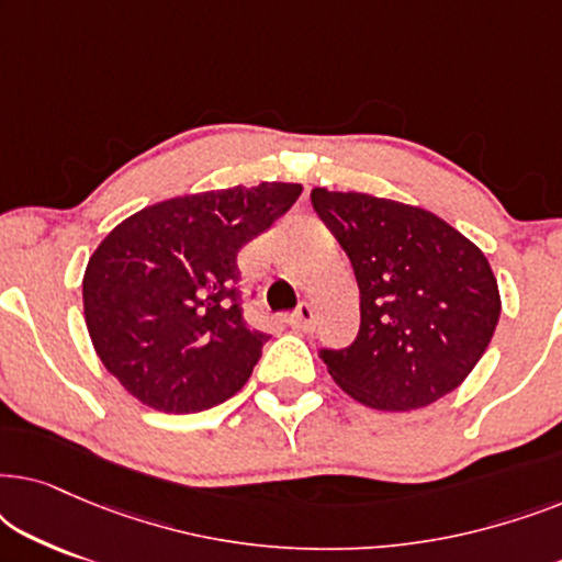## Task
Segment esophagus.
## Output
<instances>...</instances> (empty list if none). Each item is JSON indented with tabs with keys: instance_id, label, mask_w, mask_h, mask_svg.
I'll list each match as a JSON object with an SVG mask.
<instances>
[{
	"instance_id": "34e87169",
	"label": "esophagus",
	"mask_w": 562,
	"mask_h": 562,
	"mask_svg": "<svg viewBox=\"0 0 562 562\" xmlns=\"http://www.w3.org/2000/svg\"><path fill=\"white\" fill-rule=\"evenodd\" d=\"M291 327L302 329V333H310L314 329V306L312 304H299L296 312L289 317Z\"/></svg>"
}]
</instances>
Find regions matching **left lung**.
Listing matches in <instances>:
<instances>
[{"label": "left lung", "instance_id": "left-lung-1", "mask_svg": "<svg viewBox=\"0 0 562 562\" xmlns=\"http://www.w3.org/2000/svg\"><path fill=\"white\" fill-rule=\"evenodd\" d=\"M312 206L350 258L360 329L319 358L345 394L381 412H409L465 381L502 299L488 260L437 214L358 191L312 189Z\"/></svg>", "mask_w": 562, "mask_h": 562}]
</instances>
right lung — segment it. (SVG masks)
Instances as JSON below:
<instances>
[{
	"instance_id": "right-lung-1",
	"label": "right lung",
	"mask_w": 562,
	"mask_h": 562,
	"mask_svg": "<svg viewBox=\"0 0 562 562\" xmlns=\"http://www.w3.org/2000/svg\"><path fill=\"white\" fill-rule=\"evenodd\" d=\"M299 194L263 181L176 196L104 237L83 273V314L97 356L137 402L189 414L245 386L268 335L243 317L237 252Z\"/></svg>"
}]
</instances>
